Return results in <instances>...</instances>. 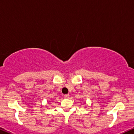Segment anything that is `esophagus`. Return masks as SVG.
Masks as SVG:
<instances>
[{
	"mask_svg": "<svg viewBox=\"0 0 134 134\" xmlns=\"http://www.w3.org/2000/svg\"><path fill=\"white\" fill-rule=\"evenodd\" d=\"M64 97L65 98H69V97H70V95H69V94H65V95L64 96Z\"/></svg>",
	"mask_w": 134,
	"mask_h": 134,
	"instance_id": "obj_1",
	"label": "esophagus"
}]
</instances>
